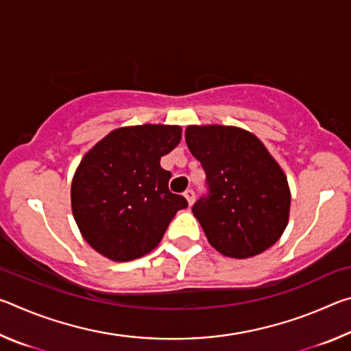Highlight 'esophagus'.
Listing matches in <instances>:
<instances>
[{"instance_id":"esophagus-1","label":"esophagus","mask_w":351,"mask_h":351,"mask_svg":"<svg viewBox=\"0 0 351 351\" xmlns=\"http://www.w3.org/2000/svg\"><path fill=\"white\" fill-rule=\"evenodd\" d=\"M184 198L187 199V204L189 206H192L195 203V192H193V190L192 189L186 190V192H184Z\"/></svg>"}]
</instances>
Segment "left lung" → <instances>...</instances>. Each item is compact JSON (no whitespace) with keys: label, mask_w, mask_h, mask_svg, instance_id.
<instances>
[{"label":"left lung","mask_w":351,"mask_h":351,"mask_svg":"<svg viewBox=\"0 0 351 351\" xmlns=\"http://www.w3.org/2000/svg\"><path fill=\"white\" fill-rule=\"evenodd\" d=\"M186 142L203 165L210 193L193 204L207 241L230 258H251L280 239L291 190L257 136L232 125H189Z\"/></svg>","instance_id":"1"}]
</instances>
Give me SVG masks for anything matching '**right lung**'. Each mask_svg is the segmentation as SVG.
I'll return each instance as SVG.
<instances>
[{"label":"right lung","mask_w":351,"mask_h":351,"mask_svg":"<svg viewBox=\"0 0 351 351\" xmlns=\"http://www.w3.org/2000/svg\"><path fill=\"white\" fill-rule=\"evenodd\" d=\"M180 125L121 127L85 156L71 184L73 215L85 241L112 261L153 251L187 201L169 190L161 158L180 144Z\"/></svg>","instance_id":"add662e5"}]
</instances>
